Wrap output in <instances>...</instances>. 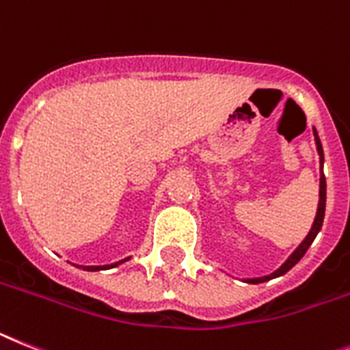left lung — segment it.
Segmentation results:
<instances>
[{
	"label": "left lung",
	"instance_id": "left-lung-1",
	"mask_svg": "<svg viewBox=\"0 0 350 350\" xmlns=\"http://www.w3.org/2000/svg\"><path fill=\"white\" fill-rule=\"evenodd\" d=\"M313 135H315L317 151H319V157H320V190H319V208H317V215H315V220H313V226H311L310 233L306 234V239L299 243V247L295 249L292 254H290L288 260L284 261L280 269L274 270L272 274L263 275V278H252V280H245V283H251V284L265 283V281H270V280H274V278H280V275L286 274V272H288V270L292 269V267L295 265V263H297V261L304 256V254H306V251L310 249L311 243H313L315 237L319 234L320 228H322V222H324V213H325V176H324V170H322V167H324V149H322V144H320L319 133H317L315 128H313Z\"/></svg>",
	"mask_w": 350,
	"mask_h": 350
}]
</instances>
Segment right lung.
<instances>
[{
  "label": "right lung",
  "instance_id": "add662e5",
  "mask_svg": "<svg viewBox=\"0 0 350 350\" xmlns=\"http://www.w3.org/2000/svg\"><path fill=\"white\" fill-rule=\"evenodd\" d=\"M130 260V258H124V260H120V261H117V263H111V265H98V267H80V265H76V267H80V269H83V270H89V272H94V270H105V269H113V267H117V265H120V263H124V261H128Z\"/></svg>",
  "mask_w": 350,
  "mask_h": 350
}]
</instances>
